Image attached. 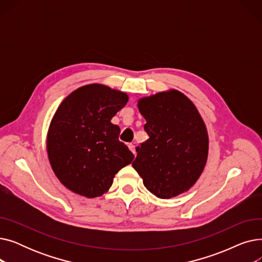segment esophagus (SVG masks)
Masks as SVG:
<instances>
[{
	"label": "esophagus",
	"mask_w": 262,
	"mask_h": 262,
	"mask_svg": "<svg viewBox=\"0 0 262 262\" xmlns=\"http://www.w3.org/2000/svg\"><path fill=\"white\" fill-rule=\"evenodd\" d=\"M128 148H129V150H130L133 154H136V148H135L134 144H128Z\"/></svg>",
	"instance_id": "obj_1"
}]
</instances>
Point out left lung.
<instances>
[{"instance_id":"8db88e82","label":"left lung","mask_w":262,"mask_h":262,"mask_svg":"<svg viewBox=\"0 0 262 262\" xmlns=\"http://www.w3.org/2000/svg\"><path fill=\"white\" fill-rule=\"evenodd\" d=\"M149 138L137 146L133 168L155 196L168 200L187 192L202 175L209 139L198 108L170 89L138 100Z\"/></svg>"}]
</instances>
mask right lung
Masks as SVG:
<instances>
[{"mask_svg": "<svg viewBox=\"0 0 262 262\" xmlns=\"http://www.w3.org/2000/svg\"><path fill=\"white\" fill-rule=\"evenodd\" d=\"M128 95L102 84L82 86L60 103L50 123L47 152L53 172L69 190L93 199L108 192L115 175L134 159L112 119Z\"/></svg>", "mask_w": 262, "mask_h": 262, "instance_id": "obj_1", "label": "right lung"}]
</instances>
